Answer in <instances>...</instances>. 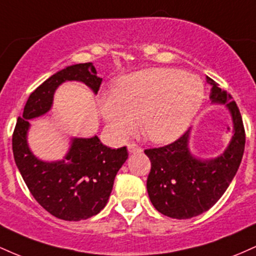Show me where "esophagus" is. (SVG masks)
Returning <instances> with one entry per match:
<instances>
[{"label": "esophagus", "instance_id": "1", "mask_svg": "<svg viewBox=\"0 0 256 256\" xmlns=\"http://www.w3.org/2000/svg\"><path fill=\"white\" fill-rule=\"evenodd\" d=\"M128 152H130V154H134V152H142V149H140L137 144H134V143H128Z\"/></svg>", "mask_w": 256, "mask_h": 256}]
</instances>
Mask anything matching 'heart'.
Masks as SVG:
<instances>
[{
  "label": "heart",
  "instance_id": "heart-1",
  "mask_svg": "<svg viewBox=\"0 0 256 256\" xmlns=\"http://www.w3.org/2000/svg\"><path fill=\"white\" fill-rule=\"evenodd\" d=\"M204 84L196 76L172 68H149L120 78L100 98V112L112 134L126 138L138 126L155 143L176 140L201 108Z\"/></svg>",
  "mask_w": 256,
  "mask_h": 256
}]
</instances>
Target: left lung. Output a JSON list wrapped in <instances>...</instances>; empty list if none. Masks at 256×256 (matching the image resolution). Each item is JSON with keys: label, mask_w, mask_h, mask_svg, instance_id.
<instances>
[{"label": "left lung", "mask_w": 256, "mask_h": 256, "mask_svg": "<svg viewBox=\"0 0 256 256\" xmlns=\"http://www.w3.org/2000/svg\"><path fill=\"white\" fill-rule=\"evenodd\" d=\"M207 83L212 85V104H225L231 113L234 134L225 152L210 160L195 158L189 150L190 130L171 144L144 150L152 164L149 198L156 210L173 219H190L213 207L236 176L244 152V126L236 102L213 79L207 77Z\"/></svg>", "instance_id": "1"}]
</instances>
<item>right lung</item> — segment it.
I'll use <instances>...</instances> for the list:
<instances>
[{
  "instance_id": "add662e5",
  "label": "right lung",
  "mask_w": 256,
  "mask_h": 256,
  "mask_svg": "<svg viewBox=\"0 0 256 256\" xmlns=\"http://www.w3.org/2000/svg\"><path fill=\"white\" fill-rule=\"evenodd\" d=\"M67 80L82 82L94 94L102 83L91 62L72 64L52 74L28 98L22 116L18 118L12 144L19 172L38 204L58 219L79 222L104 210L128 152L126 146L108 148L94 136L72 138L62 160L49 162L32 154L28 144V120L50 110L55 90Z\"/></svg>"
}]
</instances>
